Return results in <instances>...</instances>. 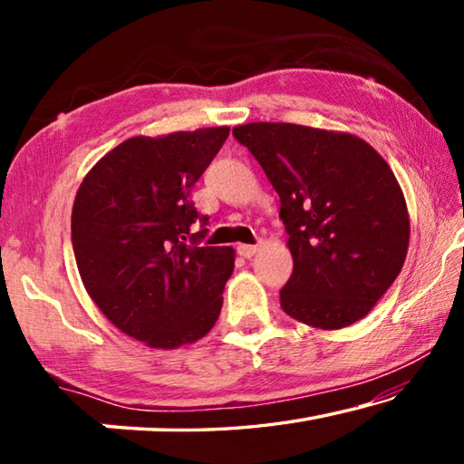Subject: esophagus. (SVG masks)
Wrapping results in <instances>:
<instances>
[{
    "label": "esophagus",
    "mask_w": 464,
    "mask_h": 464,
    "mask_svg": "<svg viewBox=\"0 0 464 464\" xmlns=\"http://www.w3.org/2000/svg\"><path fill=\"white\" fill-rule=\"evenodd\" d=\"M257 251V246H247V243H239L237 246V254L241 257H251Z\"/></svg>",
    "instance_id": "1"
}]
</instances>
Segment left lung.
I'll return each instance as SVG.
<instances>
[{"mask_svg": "<svg viewBox=\"0 0 464 464\" xmlns=\"http://www.w3.org/2000/svg\"><path fill=\"white\" fill-rule=\"evenodd\" d=\"M233 137L280 196L295 262L280 307L321 329L368 315L410 246V215L387 161L354 135L290 122L241 124Z\"/></svg>", "mask_w": 464, "mask_h": 464, "instance_id": "8db88e82", "label": "left lung"}]
</instances>
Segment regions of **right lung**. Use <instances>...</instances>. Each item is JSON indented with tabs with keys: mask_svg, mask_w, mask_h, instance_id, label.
<instances>
[{
	"mask_svg": "<svg viewBox=\"0 0 464 464\" xmlns=\"http://www.w3.org/2000/svg\"><path fill=\"white\" fill-rule=\"evenodd\" d=\"M227 137L215 127L129 139L77 190L72 241L83 286L121 332L151 348L200 340L221 313L235 251L198 246L208 217L190 192Z\"/></svg>",
	"mask_w": 464,
	"mask_h": 464,
	"instance_id": "add662e5",
	"label": "right lung"
}]
</instances>
